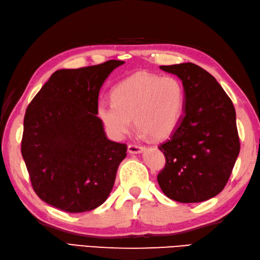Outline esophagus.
Listing matches in <instances>:
<instances>
[{
    "instance_id": "obj_1",
    "label": "esophagus",
    "mask_w": 260,
    "mask_h": 260,
    "mask_svg": "<svg viewBox=\"0 0 260 260\" xmlns=\"http://www.w3.org/2000/svg\"><path fill=\"white\" fill-rule=\"evenodd\" d=\"M144 149L145 148L140 145H137V144H129L128 145V151L130 153H139Z\"/></svg>"
}]
</instances>
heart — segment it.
<instances>
[{
	"label": "heart",
	"instance_id": "obj_1",
	"mask_svg": "<svg viewBox=\"0 0 260 260\" xmlns=\"http://www.w3.org/2000/svg\"><path fill=\"white\" fill-rule=\"evenodd\" d=\"M112 98L99 101L98 115L114 139H121L130 130L132 118L142 134L164 139L177 129L186 104L185 88L178 78L146 72L120 82Z\"/></svg>",
	"mask_w": 260,
	"mask_h": 260
}]
</instances>
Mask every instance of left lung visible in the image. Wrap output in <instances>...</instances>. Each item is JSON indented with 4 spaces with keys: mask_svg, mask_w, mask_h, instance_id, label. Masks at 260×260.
I'll list each match as a JSON object with an SVG mask.
<instances>
[{
    "mask_svg": "<svg viewBox=\"0 0 260 260\" xmlns=\"http://www.w3.org/2000/svg\"><path fill=\"white\" fill-rule=\"evenodd\" d=\"M160 68L182 79L186 104L177 129L159 146L166 164L157 181L169 199L203 202L224 188L239 155L234 103L216 79L193 62Z\"/></svg>",
    "mask_w": 260,
    "mask_h": 260,
    "instance_id": "1",
    "label": "left lung"
}]
</instances>
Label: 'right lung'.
Segmentation results:
<instances>
[{
  "instance_id": "1",
  "label": "right lung",
  "mask_w": 260,
  "mask_h": 260,
  "mask_svg": "<svg viewBox=\"0 0 260 260\" xmlns=\"http://www.w3.org/2000/svg\"><path fill=\"white\" fill-rule=\"evenodd\" d=\"M122 63L57 71L26 108L21 153L34 190L49 205L91 211L112 190L126 145L105 136L98 100L105 78Z\"/></svg>"
}]
</instances>
